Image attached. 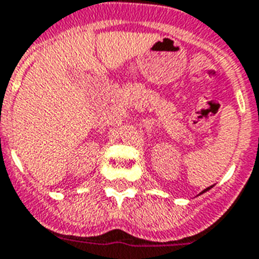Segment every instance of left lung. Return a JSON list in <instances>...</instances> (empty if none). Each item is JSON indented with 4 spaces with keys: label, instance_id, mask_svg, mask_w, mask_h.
Masks as SVG:
<instances>
[{
    "label": "left lung",
    "instance_id": "8db88e82",
    "mask_svg": "<svg viewBox=\"0 0 259 259\" xmlns=\"http://www.w3.org/2000/svg\"><path fill=\"white\" fill-rule=\"evenodd\" d=\"M210 189H212V186H209V187H206V189H205V190H202V191H201L200 194H204L205 191H208V190H210Z\"/></svg>",
    "mask_w": 259,
    "mask_h": 259
}]
</instances>
